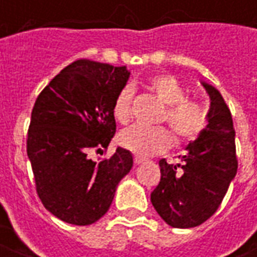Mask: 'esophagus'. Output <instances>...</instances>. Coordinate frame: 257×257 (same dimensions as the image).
<instances>
[{
  "label": "esophagus",
  "mask_w": 257,
  "mask_h": 257,
  "mask_svg": "<svg viewBox=\"0 0 257 257\" xmlns=\"http://www.w3.org/2000/svg\"><path fill=\"white\" fill-rule=\"evenodd\" d=\"M146 160L143 158V157H139V156H135L134 157V162H135V165H140V164H143Z\"/></svg>",
  "instance_id": "esophagus-1"
}]
</instances>
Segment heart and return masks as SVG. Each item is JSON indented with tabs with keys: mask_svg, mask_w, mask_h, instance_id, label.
Segmentation results:
<instances>
[{
	"mask_svg": "<svg viewBox=\"0 0 257 257\" xmlns=\"http://www.w3.org/2000/svg\"><path fill=\"white\" fill-rule=\"evenodd\" d=\"M150 89L157 97L167 104L164 121L179 143H190L197 140L208 126V114L204 107L194 100H189L184 86L173 75H158L150 79ZM134 88L123 86L118 92L112 104V114L119 123H128L132 117ZM172 136L167 128H143L134 125L119 134V143L123 149L138 156H154L165 151L171 146Z\"/></svg>",
	"mask_w": 257,
	"mask_h": 257,
	"instance_id": "heart-1",
	"label": "heart"
}]
</instances>
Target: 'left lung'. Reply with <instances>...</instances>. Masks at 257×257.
I'll list each match as a JSON object with an SVG mask.
<instances>
[{"instance_id":"8db88e82","label":"left lung","mask_w":257,"mask_h":257,"mask_svg":"<svg viewBox=\"0 0 257 257\" xmlns=\"http://www.w3.org/2000/svg\"><path fill=\"white\" fill-rule=\"evenodd\" d=\"M210 97L208 126L190 143L182 164L160 161L161 180L151 193L158 215L175 228H191L209 219L220 206L235 178V131L220 92L202 82Z\"/></svg>"}]
</instances>
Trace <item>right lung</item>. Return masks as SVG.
Returning a JSON list of instances; mask_svg holds the SVG:
<instances>
[{"mask_svg": "<svg viewBox=\"0 0 257 257\" xmlns=\"http://www.w3.org/2000/svg\"><path fill=\"white\" fill-rule=\"evenodd\" d=\"M129 74L125 66L79 59L37 97L27 156L42 205L66 223L88 226L106 215L118 183L132 169V154L121 147L110 158H92L115 134L112 104Z\"/></svg>", "mask_w": 257, "mask_h": 257, "instance_id": "right-lung-1", "label": "right lung"}]
</instances>
